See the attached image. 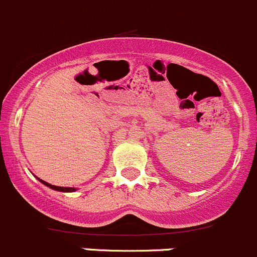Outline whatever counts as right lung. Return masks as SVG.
<instances>
[{"label": "right lung", "instance_id": "obj_1", "mask_svg": "<svg viewBox=\"0 0 257 257\" xmlns=\"http://www.w3.org/2000/svg\"><path fill=\"white\" fill-rule=\"evenodd\" d=\"M39 179V178H38ZM39 182H42V183L44 184V186L52 188V189L54 190H58V192H74L75 190V188H70V187H58V186H53V184H49L47 183V182L42 181V179H39Z\"/></svg>", "mask_w": 257, "mask_h": 257}]
</instances>
